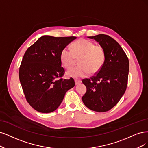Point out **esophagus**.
Here are the masks:
<instances>
[{"label": "esophagus", "mask_w": 148, "mask_h": 148, "mask_svg": "<svg viewBox=\"0 0 148 148\" xmlns=\"http://www.w3.org/2000/svg\"><path fill=\"white\" fill-rule=\"evenodd\" d=\"M74 81H75V85H79V84L82 83V81H81L80 80H77V79H75Z\"/></svg>", "instance_id": "esophagus-1"}]
</instances>
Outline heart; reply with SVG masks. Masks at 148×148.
<instances>
[{"label":"heart","mask_w":148,"mask_h":148,"mask_svg":"<svg viewBox=\"0 0 148 148\" xmlns=\"http://www.w3.org/2000/svg\"><path fill=\"white\" fill-rule=\"evenodd\" d=\"M60 58L66 69L71 68L75 63V59H79V66L69 69L67 75L79 79L86 77L89 71L92 74L98 72L105 60V51L101 45L82 39L71 45V51L66 48L62 50Z\"/></svg>","instance_id":"1"}]
</instances>
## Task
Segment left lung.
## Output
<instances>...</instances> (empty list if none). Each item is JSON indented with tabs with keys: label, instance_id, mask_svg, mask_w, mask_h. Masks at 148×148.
I'll use <instances>...</instances> for the list:
<instances>
[{
	"label": "left lung",
	"instance_id": "obj_1",
	"mask_svg": "<svg viewBox=\"0 0 148 148\" xmlns=\"http://www.w3.org/2000/svg\"><path fill=\"white\" fill-rule=\"evenodd\" d=\"M88 37L103 47L105 60L95 75L82 80L87 92L82 99L91 110L106 112L116 105L125 92L129 61L121 45L110 36L99 34Z\"/></svg>",
	"mask_w": 148,
	"mask_h": 148
}]
</instances>
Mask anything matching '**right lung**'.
<instances>
[{
	"label": "right lung",
	"mask_w": 148,
	"mask_h": 148,
	"mask_svg": "<svg viewBox=\"0 0 148 148\" xmlns=\"http://www.w3.org/2000/svg\"><path fill=\"white\" fill-rule=\"evenodd\" d=\"M76 37L44 36L27 49L19 70L24 94L38 112H51L59 107L68 90L74 87L73 78L62 79L61 53Z\"/></svg>",
	"instance_id": "1"
}]
</instances>
